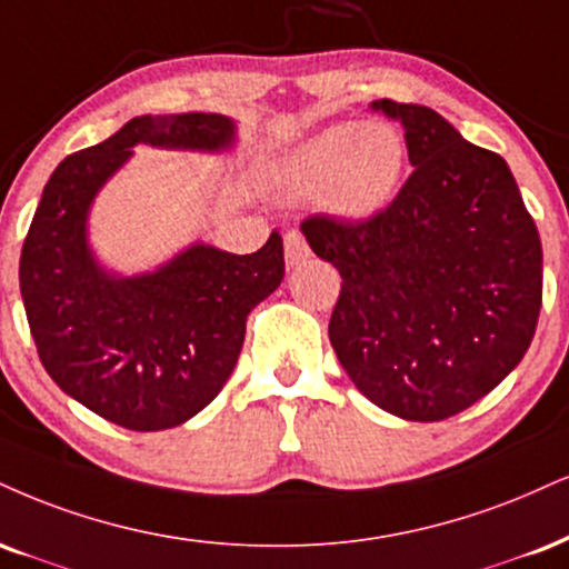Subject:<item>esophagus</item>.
<instances>
[{"label":"esophagus","instance_id":"34e87169","mask_svg":"<svg viewBox=\"0 0 569 569\" xmlns=\"http://www.w3.org/2000/svg\"><path fill=\"white\" fill-rule=\"evenodd\" d=\"M283 246H286V264L289 267H297L310 259V246H307L302 232H297V230L286 232Z\"/></svg>","mask_w":569,"mask_h":569}]
</instances>
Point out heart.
Wrapping results in <instances>:
<instances>
[{
	"label": "heart",
	"mask_w": 569,
	"mask_h": 569,
	"mask_svg": "<svg viewBox=\"0 0 569 569\" xmlns=\"http://www.w3.org/2000/svg\"><path fill=\"white\" fill-rule=\"evenodd\" d=\"M406 172V142L387 121H345L307 137L283 159V188L293 198L326 196L345 219L385 211Z\"/></svg>",
	"instance_id": "heart-1"
}]
</instances>
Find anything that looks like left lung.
<instances>
[{
    "instance_id": "8db88e82",
    "label": "left lung",
    "mask_w": 569,
    "mask_h": 569,
    "mask_svg": "<svg viewBox=\"0 0 569 569\" xmlns=\"http://www.w3.org/2000/svg\"><path fill=\"white\" fill-rule=\"evenodd\" d=\"M373 108L406 127L413 174L366 222L310 217L302 232L341 276L328 337L352 385L400 419L442 421L525 358L543 251L501 156L427 106Z\"/></svg>"
}]
</instances>
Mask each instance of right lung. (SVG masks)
<instances>
[{"label":"right lung","instance_id":"obj_1","mask_svg":"<svg viewBox=\"0 0 569 569\" xmlns=\"http://www.w3.org/2000/svg\"><path fill=\"white\" fill-rule=\"evenodd\" d=\"M222 113L134 116L58 163L20 251V297L37 352L68 397L132 432L193 419L228 385L246 318L283 280L278 230L254 254L190 243L156 270L121 276L89 243V211L134 146L230 153Z\"/></svg>","mask_w":569,"mask_h":569}]
</instances>
